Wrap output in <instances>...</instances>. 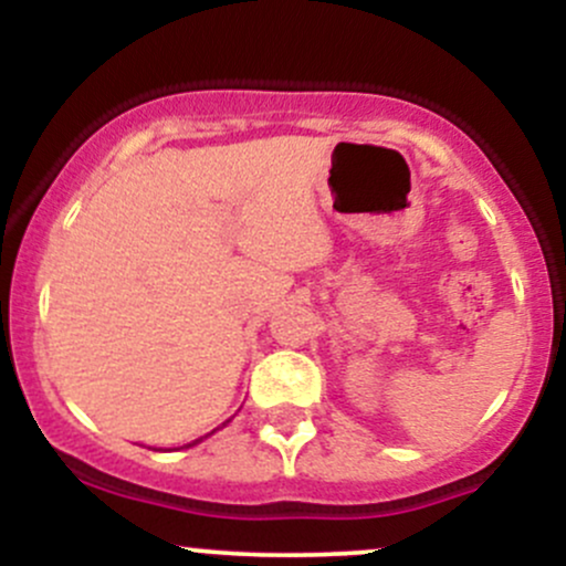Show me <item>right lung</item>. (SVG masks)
<instances>
[{
    "mask_svg": "<svg viewBox=\"0 0 566 566\" xmlns=\"http://www.w3.org/2000/svg\"><path fill=\"white\" fill-rule=\"evenodd\" d=\"M226 423H229V420H226ZM226 423H223V426H226ZM223 426H218V428H212V431H210V433H205V437H199V439H193V441H191V444H184V447H193V444H199V441H201V439H207V437H212V433H216V431H220V428H223Z\"/></svg>",
    "mask_w": 566,
    "mask_h": 566,
    "instance_id": "add662e5",
    "label": "right lung"
}]
</instances>
